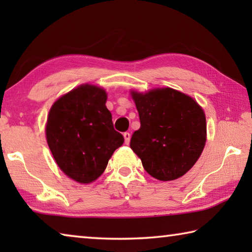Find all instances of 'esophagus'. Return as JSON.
I'll use <instances>...</instances> for the list:
<instances>
[{
	"mask_svg": "<svg viewBox=\"0 0 252 252\" xmlns=\"http://www.w3.org/2000/svg\"><path fill=\"white\" fill-rule=\"evenodd\" d=\"M123 136H125L126 144H129L130 143V139H131V134L129 133V132H126V133L123 134Z\"/></svg>",
	"mask_w": 252,
	"mask_h": 252,
	"instance_id": "34e87169",
	"label": "esophagus"
}]
</instances>
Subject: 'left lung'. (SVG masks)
<instances>
[{
  "label": "left lung",
  "mask_w": 252,
  "mask_h": 252,
  "mask_svg": "<svg viewBox=\"0 0 252 252\" xmlns=\"http://www.w3.org/2000/svg\"><path fill=\"white\" fill-rule=\"evenodd\" d=\"M141 126L130 148L151 177L180 178L193 167L207 141L206 114L192 96L172 88L131 90Z\"/></svg>",
  "instance_id": "left-lung-1"
}]
</instances>
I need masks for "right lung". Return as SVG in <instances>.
<instances>
[{
  "label": "right lung",
  "instance_id": "right-lung-1",
  "mask_svg": "<svg viewBox=\"0 0 252 252\" xmlns=\"http://www.w3.org/2000/svg\"><path fill=\"white\" fill-rule=\"evenodd\" d=\"M103 88L85 83L51 106L45 136L61 171L82 185L95 181L125 138L113 129Z\"/></svg>",
  "mask_w": 252,
  "mask_h": 252
}]
</instances>
